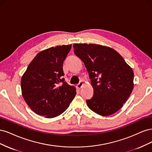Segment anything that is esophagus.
Masks as SVG:
<instances>
[{
    "instance_id": "obj_1",
    "label": "esophagus",
    "mask_w": 152,
    "mask_h": 152,
    "mask_svg": "<svg viewBox=\"0 0 152 152\" xmlns=\"http://www.w3.org/2000/svg\"><path fill=\"white\" fill-rule=\"evenodd\" d=\"M83 85H84V83H83V82L80 81V82H79V83L77 85V87L78 89H80L81 88V87H82V86H83Z\"/></svg>"
}]
</instances>
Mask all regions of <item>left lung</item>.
<instances>
[{
  "instance_id": "8db88e82",
  "label": "left lung",
  "mask_w": 152,
  "mask_h": 152,
  "mask_svg": "<svg viewBox=\"0 0 152 152\" xmlns=\"http://www.w3.org/2000/svg\"><path fill=\"white\" fill-rule=\"evenodd\" d=\"M77 56L84 62L94 89L89 108L102 116L120 110L134 87V72L115 50L93 44H75Z\"/></svg>"
}]
</instances>
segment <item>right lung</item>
<instances>
[{
	"label": "right lung",
	"mask_w": 152,
	"mask_h": 152,
	"mask_svg": "<svg viewBox=\"0 0 152 152\" xmlns=\"http://www.w3.org/2000/svg\"><path fill=\"white\" fill-rule=\"evenodd\" d=\"M72 45H58L36 55L21 77L22 96L37 115L56 117L68 108L76 95L75 87L68 85L63 64Z\"/></svg>",
	"instance_id": "obj_1"
}]
</instances>
